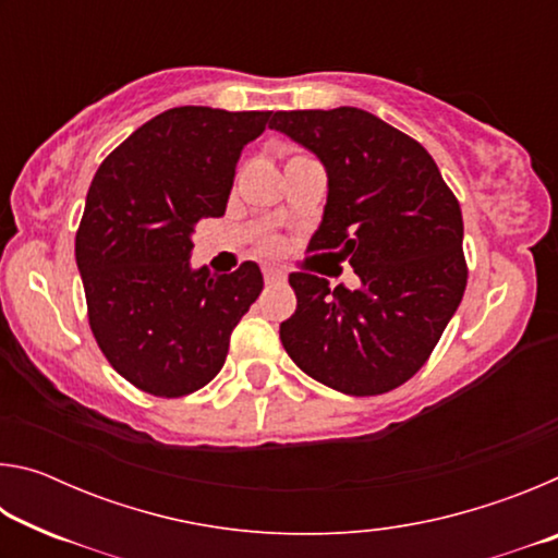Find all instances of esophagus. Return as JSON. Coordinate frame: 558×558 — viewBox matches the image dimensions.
I'll return each instance as SVG.
<instances>
[{"label":"esophagus","instance_id":"1","mask_svg":"<svg viewBox=\"0 0 558 558\" xmlns=\"http://www.w3.org/2000/svg\"><path fill=\"white\" fill-rule=\"evenodd\" d=\"M263 278H266V282H282L286 280V272L278 268H263Z\"/></svg>","mask_w":558,"mask_h":558}]
</instances>
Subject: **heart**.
<instances>
[{
  "mask_svg": "<svg viewBox=\"0 0 558 558\" xmlns=\"http://www.w3.org/2000/svg\"><path fill=\"white\" fill-rule=\"evenodd\" d=\"M276 248H278V243L272 241V239H263V241H260V251L272 253V251H276Z\"/></svg>",
  "mask_w": 558,
  "mask_h": 558,
  "instance_id": "1",
  "label": "heart"
}]
</instances>
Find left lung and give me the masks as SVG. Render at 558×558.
Segmentation results:
<instances>
[{
	"label": "left lung",
	"instance_id": "8db88e82",
	"mask_svg": "<svg viewBox=\"0 0 558 558\" xmlns=\"http://www.w3.org/2000/svg\"><path fill=\"white\" fill-rule=\"evenodd\" d=\"M319 157L327 204L307 251L349 260L359 288L290 272L292 362L349 396L396 389L428 362L468 286L462 214L438 165L405 132L359 108L278 110L270 120Z\"/></svg>",
	"mask_w": 558,
	"mask_h": 558
}]
</instances>
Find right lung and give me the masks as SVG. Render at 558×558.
Masks as SVG:
<instances>
[{"label":"right lung","instance_id":"right-lung-1","mask_svg":"<svg viewBox=\"0 0 558 558\" xmlns=\"http://www.w3.org/2000/svg\"><path fill=\"white\" fill-rule=\"evenodd\" d=\"M270 110L159 112L102 159L75 233L93 337L112 369L159 399L209 384L263 290L256 263L192 270V233L223 216L241 149Z\"/></svg>","mask_w":558,"mask_h":558}]
</instances>
